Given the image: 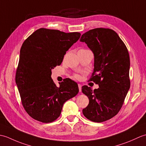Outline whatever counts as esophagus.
<instances>
[{"label":"esophagus","instance_id":"obj_1","mask_svg":"<svg viewBox=\"0 0 146 146\" xmlns=\"http://www.w3.org/2000/svg\"><path fill=\"white\" fill-rule=\"evenodd\" d=\"M78 88H79V92H82V85L80 84H78Z\"/></svg>","mask_w":146,"mask_h":146}]
</instances>
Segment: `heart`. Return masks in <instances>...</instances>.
Segmentation results:
<instances>
[{
  "instance_id": "heart-1",
  "label": "heart",
  "mask_w": 146,
  "mask_h": 146,
  "mask_svg": "<svg viewBox=\"0 0 146 146\" xmlns=\"http://www.w3.org/2000/svg\"><path fill=\"white\" fill-rule=\"evenodd\" d=\"M74 77H75V78H76L77 80H78V79L80 78V76L78 75H74Z\"/></svg>"
}]
</instances>
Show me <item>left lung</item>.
Segmentation results:
<instances>
[{"mask_svg":"<svg viewBox=\"0 0 146 146\" xmlns=\"http://www.w3.org/2000/svg\"><path fill=\"white\" fill-rule=\"evenodd\" d=\"M80 41L94 52V70L90 81L99 86L94 90L82 86L89 99L83 113L92 122H105L119 113L131 86L127 48L113 30L107 28L90 30Z\"/></svg>","mask_w":146,"mask_h":146,"instance_id":"1","label":"left lung"}]
</instances>
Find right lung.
I'll return each mask as SVG.
<instances>
[{"label": "right lung", "mask_w": 146, "mask_h": 146, "mask_svg": "<svg viewBox=\"0 0 146 146\" xmlns=\"http://www.w3.org/2000/svg\"><path fill=\"white\" fill-rule=\"evenodd\" d=\"M80 36L77 32L40 28L23 42L15 82L23 107L33 119L53 122L60 117L64 102L78 94L76 82L66 78L58 87L51 76V70L61 64L66 52Z\"/></svg>", "instance_id": "obj_1"}]
</instances>
